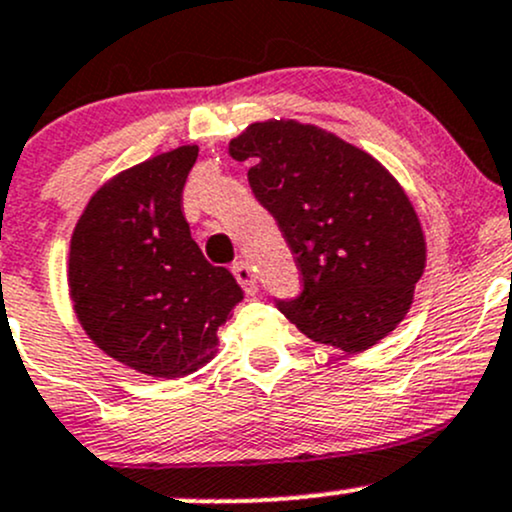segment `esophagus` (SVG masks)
Instances as JSON below:
<instances>
[{"mask_svg": "<svg viewBox=\"0 0 512 512\" xmlns=\"http://www.w3.org/2000/svg\"><path fill=\"white\" fill-rule=\"evenodd\" d=\"M233 274L235 279H238V284L243 286L245 294H257V279H255V272H252V267L247 265V262H235L233 265Z\"/></svg>", "mask_w": 512, "mask_h": 512, "instance_id": "34e87169", "label": "esophagus"}]
</instances>
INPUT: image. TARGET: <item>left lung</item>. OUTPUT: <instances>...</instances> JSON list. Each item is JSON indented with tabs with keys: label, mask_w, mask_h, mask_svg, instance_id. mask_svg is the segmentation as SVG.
Segmentation results:
<instances>
[{
	"label": "left lung",
	"mask_w": 512,
	"mask_h": 512,
	"mask_svg": "<svg viewBox=\"0 0 512 512\" xmlns=\"http://www.w3.org/2000/svg\"><path fill=\"white\" fill-rule=\"evenodd\" d=\"M228 155L252 162V192L301 272V296L279 301V311L306 338L350 355L396 330L428 260L398 179L367 150L294 119L250 123Z\"/></svg>",
	"instance_id": "obj_1"
}]
</instances>
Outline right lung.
<instances>
[{"label": "right lung", "instance_id": "obj_1", "mask_svg": "<svg viewBox=\"0 0 512 512\" xmlns=\"http://www.w3.org/2000/svg\"><path fill=\"white\" fill-rule=\"evenodd\" d=\"M199 145H179L106 179L72 230L67 286L87 338L123 367L179 379L204 367L243 301L182 213Z\"/></svg>", "mask_w": 512, "mask_h": 512}]
</instances>
